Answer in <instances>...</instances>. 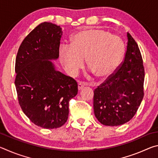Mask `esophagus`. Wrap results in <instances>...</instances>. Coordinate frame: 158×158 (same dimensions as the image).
Listing matches in <instances>:
<instances>
[{
  "label": "esophagus",
  "instance_id": "esophagus-1",
  "mask_svg": "<svg viewBox=\"0 0 158 158\" xmlns=\"http://www.w3.org/2000/svg\"><path fill=\"white\" fill-rule=\"evenodd\" d=\"M84 85L81 84V83H79V84H78V89H79V90H82L83 89H84Z\"/></svg>",
  "mask_w": 158,
  "mask_h": 158
}]
</instances>
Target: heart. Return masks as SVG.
Segmentation results:
<instances>
[{
	"label": "heart",
	"instance_id": "obj_1",
	"mask_svg": "<svg viewBox=\"0 0 158 158\" xmlns=\"http://www.w3.org/2000/svg\"><path fill=\"white\" fill-rule=\"evenodd\" d=\"M124 44L120 37L102 29H85L77 32L70 45L61 44L58 57L66 73L75 76L85 63L99 79L107 78L121 63Z\"/></svg>",
	"mask_w": 158,
	"mask_h": 158
}]
</instances>
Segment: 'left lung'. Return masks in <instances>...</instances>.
<instances>
[{
  "mask_svg": "<svg viewBox=\"0 0 158 158\" xmlns=\"http://www.w3.org/2000/svg\"><path fill=\"white\" fill-rule=\"evenodd\" d=\"M127 39V51L121 67L94 90L95 116L107 126H118L130 121L143 98L145 74L142 57L129 33Z\"/></svg>",
  "mask_w": 158,
  "mask_h": 158,
  "instance_id": "obj_1",
  "label": "left lung"
}]
</instances>
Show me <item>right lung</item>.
Listing matches in <instances>:
<instances>
[{"label": "right lung", "mask_w": 158, "mask_h": 158, "mask_svg": "<svg viewBox=\"0 0 158 158\" xmlns=\"http://www.w3.org/2000/svg\"><path fill=\"white\" fill-rule=\"evenodd\" d=\"M63 35L60 26L44 22L20 45L16 58L15 86L23 113L35 125L46 129L62 126L69 114V102L78 93L77 81L58 71Z\"/></svg>", "instance_id": "right-lung-1"}]
</instances>
